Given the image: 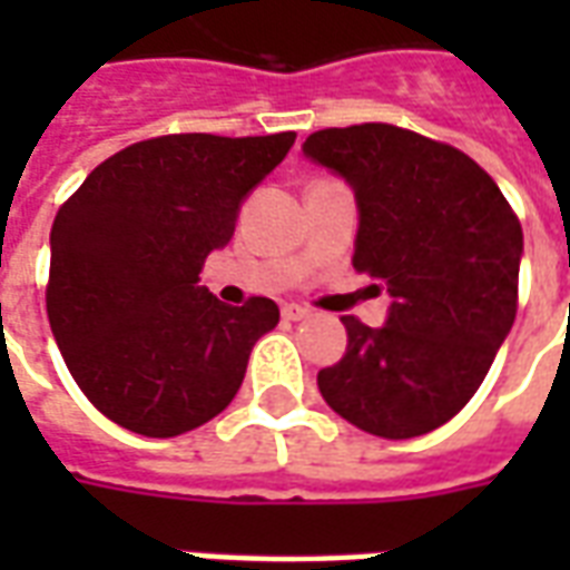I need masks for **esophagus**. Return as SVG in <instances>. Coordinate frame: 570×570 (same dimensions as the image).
<instances>
[{
  "label": "esophagus",
  "instance_id": "34e87169",
  "mask_svg": "<svg viewBox=\"0 0 570 570\" xmlns=\"http://www.w3.org/2000/svg\"><path fill=\"white\" fill-rule=\"evenodd\" d=\"M281 314H284L286 321H305V317H308V308H302V305H284Z\"/></svg>",
  "mask_w": 570,
  "mask_h": 570
}]
</instances>
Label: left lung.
<instances>
[{
    "label": "left lung",
    "mask_w": 570,
    "mask_h": 570,
    "mask_svg": "<svg viewBox=\"0 0 570 570\" xmlns=\"http://www.w3.org/2000/svg\"><path fill=\"white\" fill-rule=\"evenodd\" d=\"M302 149L351 183L354 268L394 296L382 330L342 317L345 357L317 372V387L366 433H430L470 403L513 326L519 216L470 155L415 130L326 128Z\"/></svg>",
    "instance_id": "obj_1"
}]
</instances>
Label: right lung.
<instances>
[{
	"instance_id": "right-lung-1",
	"label": "right lung",
	"mask_w": 570,
	"mask_h": 570,
	"mask_svg": "<svg viewBox=\"0 0 570 570\" xmlns=\"http://www.w3.org/2000/svg\"><path fill=\"white\" fill-rule=\"evenodd\" d=\"M293 142V130L151 137L97 164L63 200L45 305L67 370L106 419L167 440L235 400L281 311L265 296L232 308L198 274Z\"/></svg>"
}]
</instances>
